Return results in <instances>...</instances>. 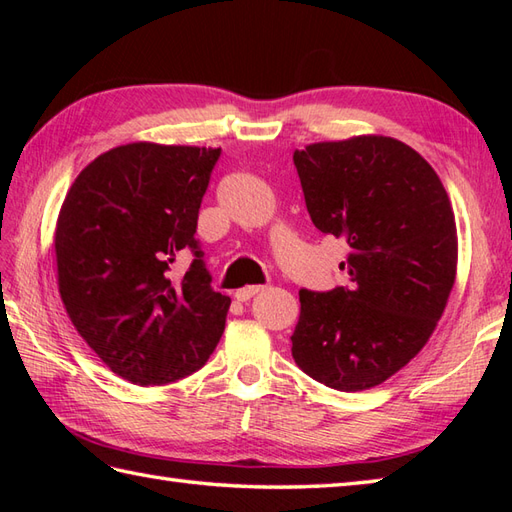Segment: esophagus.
<instances>
[{"mask_svg":"<svg viewBox=\"0 0 512 512\" xmlns=\"http://www.w3.org/2000/svg\"><path fill=\"white\" fill-rule=\"evenodd\" d=\"M259 292H264V286H246V288L235 292V299H237V301H248L250 297L259 295Z\"/></svg>","mask_w":512,"mask_h":512,"instance_id":"obj_1","label":"esophagus"}]
</instances>
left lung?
I'll use <instances>...</instances> for the list:
<instances>
[{
	"label": "left lung",
	"mask_w": 512,
	"mask_h": 512,
	"mask_svg": "<svg viewBox=\"0 0 512 512\" xmlns=\"http://www.w3.org/2000/svg\"><path fill=\"white\" fill-rule=\"evenodd\" d=\"M312 224L343 237L350 284L301 290L292 358L339 391L385 383L416 356L447 308L458 231L438 173L389 136H354L297 149Z\"/></svg>",
	"instance_id": "left-lung-1"
}]
</instances>
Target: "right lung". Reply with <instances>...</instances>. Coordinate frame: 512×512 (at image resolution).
Wrapping results in <instances>:
<instances>
[{
    "mask_svg": "<svg viewBox=\"0 0 512 512\" xmlns=\"http://www.w3.org/2000/svg\"><path fill=\"white\" fill-rule=\"evenodd\" d=\"M220 147L129 143L85 167L61 204L54 253L72 325L114 374L167 385L213 354L231 299L211 288L195 239ZM196 255L182 278L170 264Z\"/></svg>",
    "mask_w": 512,
    "mask_h": 512,
    "instance_id": "1",
    "label": "right lung"
}]
</instances>
